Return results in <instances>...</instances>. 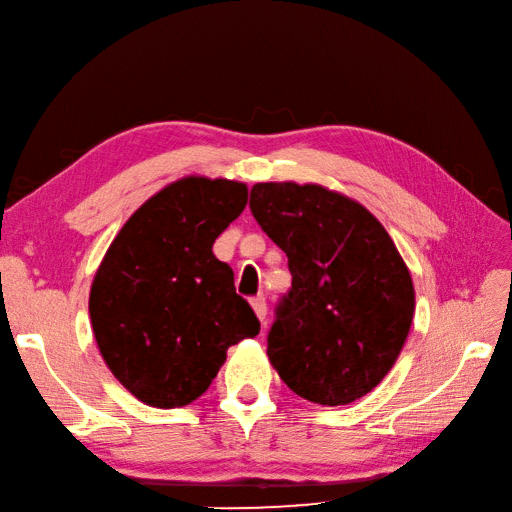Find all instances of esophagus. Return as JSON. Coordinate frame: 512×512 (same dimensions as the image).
<instances>
[{
    "label": "esophagus",
    "instance_id": "esophagus-1",
    "mask_svg": "<svg viewBox=\"0 0 512 512\" xmlns=\"http://www.w3.org/2000/svg\"><path fill=\"white\" fill-rule=\"evenodd\" d=\"M249 304H252L256 317L263 321V326H265V319H267V302H265V297L263 295H256V297L249 299Z\"/></svg>",
    "mask_w": 512,
    "mask_h": 512
}]
</instances>
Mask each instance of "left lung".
Wrapping results in <instances>:
<instances>
[{
    "label": "left lung",
    "mask_w": 512,
    "mask_h": 512,
    "mask_svg": "<svg viewBox=\"0 0 512 512\" xmlns=\"http://www.w3.org/2000/svg\"><path fill=\"white\" fill-rule=\"evenodd\" d=\"M249 208L289 258L267 354L308 402L350 404L400 356L415 289L389 232L367 208L317 184H254Z\"/></svg>",
    "instance_id": "8db88e82"
}]
</instances>
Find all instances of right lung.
Returning a JSON list of instances; mask_svg holds the SVG:
<instances>
[{"label":"right lung","instance_id":"obj_1","mask_svg":"<svg viewBox=\"0 0 512 512\" xmlns=\"http://www.w3.org/2000/svg\"><path fill=\"white\" fill-rule=\"evenodd\" d=\"M245 204L241 182L184 178L147 199L108 247L89 313L108 369L136 400L191 404L228 347L260 332L234 271L213 254Z\"/></svg>","mask_w":512,"mask_h":512}]
</instances>
